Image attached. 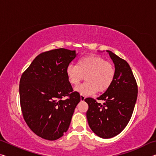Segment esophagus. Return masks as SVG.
<instances>
[{
    "label": "esophagus",
    "instance_id": "esophagus-1",
    "mask_svg": "<svg viewBox=\"0 0 156 156\" xmlns=\"http://www.w3.org/2000/svg\"><path fill=\"white\" fill-rule=\"evenodd\" d=\"M84 99H85V96H84V95L80 94V100H81V101H84Z\"/></svg>",
    "mask_w": 156,
    "mask_h": 156
}]
</instances>
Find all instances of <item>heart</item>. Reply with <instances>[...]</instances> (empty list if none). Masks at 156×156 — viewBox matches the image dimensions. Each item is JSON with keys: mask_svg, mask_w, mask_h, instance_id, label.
<instances>
[{"mask_svg": "<svg viewBox=\"0 0 156 156\" xmlns=\"http://www.w3.org/2000/svg\"><path fill=\"white\" fill-rule=\"evenodd\" d=\"M66 73L69 83L73 86H77L84 77L85 83L77 87L76 90L89 96L109 89L115 79V69L112 62L102 57L88 55L79 59L76 66L69 65Z\"/></svg>", "mask_w": 156, "mask_h": 156, "instance_id": "heart-1", "label": "heart"}]
</instances>
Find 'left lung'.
Wrapping results in <instances>:
<instances>
[{
    "mask_svg": "<svg viewBox=\"0 0 156 156\" xmlns=\"http://www.w3.org/2000/svg\"><path fill=\"white\" fill-rule=\"evenodd\" d=\"M115 65V76L109 89L97 98L84 99L89 125L102 138H111L121 133L130 120L138 96V84L130 66L122 58L107 51Z\"/></svg>",
    "mask_w": 156,
    "mask_h": 156,
    "instance_id": "8db88e82",
    "label": "left lung"
}]
</instances>
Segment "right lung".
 Listing matches in <instances>:
<instances>
[{
    "label": "right lung",
    "instance_id": "add662e5",
    "mask_svg": "<svg viewBox=\"0 0 156 156\" xmlns=\"http://www.w3.org/2000/svg\"><path fill=\"white\" fill-rule=\"evenodd\" d=\"M75 51L60 48L38 55L22 73L19 95L21 112L37 136L55 140L68 130L80 94L73 91L66 69Z\"/></svg>",
    "mask_w": 156,
    "mask_h": 156
}]
</instances>
